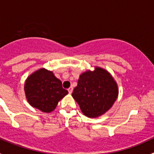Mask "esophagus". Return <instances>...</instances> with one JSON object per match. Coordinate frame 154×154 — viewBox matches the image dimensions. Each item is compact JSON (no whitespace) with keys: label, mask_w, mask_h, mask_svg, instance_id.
Segmentation results:
<instances>
[{"label":"esophagus","mask_w":154,"mask_h":154,"mask_svg":"<svg viewBox=\"0 0 154 154\" xmlns=\"http://www.w3.org/2000/svg\"><path fill=\"white\" fill-rule=\"evenodd\" d=\"M68 93H69V94H71L73 91V87H70V88H68Z\"/></svg>","instance_id":"34e87169"}]
</instances>
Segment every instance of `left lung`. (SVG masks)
I'll return each mask as SVG.
<instances>
[{"instance_id":"1","label":"left lung","mask_w":154,"mask_h":154,"mask_svg":"<svg viewBox=\"0 0 154 154\" xmlns=\"http://www.w3.org/2000/svg\"><path fill=\"white\" fill-rule=\"evenodd\" d=\"M117 83L109 73L96 67L80 76L72 97L88 118H96L108 111L117 99Z\"/></svg>"}]
</instances>
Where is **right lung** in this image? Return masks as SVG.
<instances>
[{"label":"right lung","mask_w":154,"mask_h":154,"mask_svg":"<svg viewBox=\"0 0 154 154\" xmlns=\"http://www.w3.org/2000/svg\"><path fill=\"white\" fill-rule=\"evenodd\" d=\"M24 91L29 104L44 112L53 111L58 102L68 93L52 71L45 68L38 70L27 77Z\"/></svg>","instance_id":"add662e5"}]
</instances>
